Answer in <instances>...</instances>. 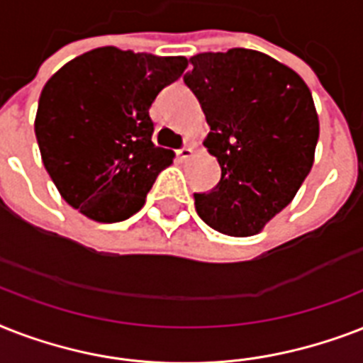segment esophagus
Instances as JSON below:
<instances>
[{
  "mask_svg": "<svg viewBox=\"0 0 363 363\" xmlns=\"http://www.w3.org/2000/svg\"><path fill=\"white\" fill-rule=\"evenodd\" d=\"M194 148L192 147H184V148H181V150H177V156H179V158L181 160H190V158H194Z\"/></svg>",
  "mask_w": 363,
  "mask_h": 363,
  "instance_id": "esophagus-1",
  "label": "esophagus"
}]
</instances>
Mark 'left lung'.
Segmentation results:
<instances>
[{
  "label": "left lung",
  "mask_w": 363,
  "mask_h": 363,
  "mask_svg": "<svg viewBox=\"0 0 363 363\" xmlns=\"http://www.w3.org/2000/svg\"><path fill=\"white\" fill-rule=\"evenodd\" d=\"M184 75L211 131L205 148L220 182L194 194L199 218L232 238L256 235L298 194L315 162L318 115L309 86L250 48L201 52Z\"/></svg>",
  "instance_id": "1"
}]
</instances>
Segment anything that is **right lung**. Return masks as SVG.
I'll list each match as a JSON object with an SVG mask.
<instances>
[{"label": "right lung", "instance_id": "obj_1", "mask_svg": "<svg viewBox=\"0 0 363 363\" xmlns=\"http://www.w3.org/2000/svg\"><path fill=\"white\" fill-rule=\"evenodd\" d=\"M188 67L184 56L99 47L60 67L43 88L35 137L60 196L90 220L135 215L175 154L152 143L148 109Z\"/></svg>", "mask_w": 363, "mask_h": 363}]
</instances>
